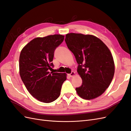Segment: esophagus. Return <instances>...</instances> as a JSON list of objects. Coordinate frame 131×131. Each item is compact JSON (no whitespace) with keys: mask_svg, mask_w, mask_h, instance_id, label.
<instances>
[{"mask_svg":"<svg viewBox=\"0 0 131 131\" xmlns=\"http://www.w3.org/2000/svg\"><path fill=\"white\" fill-rule=\"evenodd\" d=\"M74 75H75V72H73V71H72L70 74H69V76L70 77H73V76H74Z\"/></svg>","mask_w":131,"mask_h":131,"instance_id":"34e87169","label":"esophagus"}]
</instances>
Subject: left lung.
<instances>
[{"label": "left lung", "instance_id": "left-lung-1", "mask_svg": "<svg viewBox=\"0 0 131 131\" xmlns=\"http://www.w3.org/2000/svg\"><path fill=\"white\" fill-rule=\"evenodd\" d=\"M65 40L76 58L77 72L83 82L76 88L77 94L85 100L99 96L109 87L114 75L110 50L102 40L91 35L70 33Z\"/></svg>", "mask_w": 131, "mask_h": 131}]
</instances>
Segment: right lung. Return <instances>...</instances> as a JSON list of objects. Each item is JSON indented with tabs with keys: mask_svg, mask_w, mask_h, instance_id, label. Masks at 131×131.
I'll return each mask as SVG.
<instances>
[{
	"mask_svg": "<svg viewBox=\"0 0 131 131\" xmlns=\"http://www.w3.org/2000/svg\"><path fill=\"white\" fill-rule=\"evenodd\" d=\"M64 36L37 37L22 48L19 58V73L27 91L36 99L49 103L57 99L66 73H50L54 52Z\"/></svg>",
	"mask_w": 131,
	"mask_h": 131,
	"instance_id": "1",
	"label": "right lung"
}]
</instances>
